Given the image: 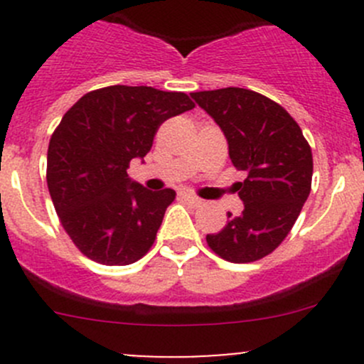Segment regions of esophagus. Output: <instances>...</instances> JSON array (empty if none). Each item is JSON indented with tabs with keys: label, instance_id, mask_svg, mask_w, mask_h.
Instances as JSON below:
<instances>
[{
	"label": "esophagus",
	"instance_id": "1",
	"mask_svg": "<svg viewBox=\"0 0 364 364\" xmlns=\"http://www.w3.org/2000/svg\"><path fill=\"white\" fill-rule=\"evenodd\" d=\"M179 197H181V199L185 200V203H188V204H192V205H200V204H203V199L196 197V196H193V193L183 192V193H179Z\"/></svg>",
	"mask_w": 364,
	"mask_h": 364
}]
</instances>
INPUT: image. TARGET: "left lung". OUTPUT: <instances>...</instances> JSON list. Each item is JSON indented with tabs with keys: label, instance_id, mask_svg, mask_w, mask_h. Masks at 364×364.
<instances>
[{
	"label": "left lung",
	"instance_id": "1",
	"mask_svg": "<svg viewBox=\"0 0 364 364\" xmlns=\"http://www.w3.org/2000/svg\"><path fill=\"white\" fill-rule=\"evenodd\" d=\"M190 97L223 132L234 167L247 171L236 185L243 213H229L225 227L205 241L229 262L262 259L291 232L310 196V146L291 114L255 91L222 87Z\"/></svg>",
	"mask_w": 364,
	"mask_h": 364
}]
</instances>
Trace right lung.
I'll return each mask as SVG.
<instances>
[{
    "instance_id": "1",
    "label": "right lung",
    "mask_w": 364,
    "mask_h": 364,
    "mask_svg": "<svg viewBox=\"0 0 364 364\" xmlns=\"http://www.w3.org/2000/svg\"><path fill=\"white\" fill-rule=\"evenodd\" d=\"M190 109L185 93L117 84L84 95L63 116L49 142L47 186L61 225L91 260L127 266L151 248L176 192H151L127 168L144 161L165 119Z\"/></svg>"
}]
</instances>
